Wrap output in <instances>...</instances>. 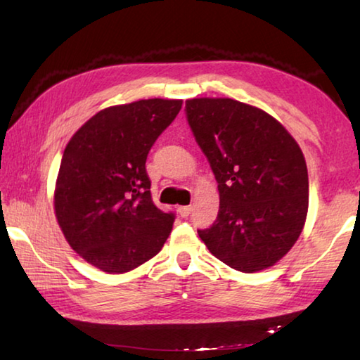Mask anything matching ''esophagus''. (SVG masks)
Masks as SVG:
<instances>
[{
    "instance_id": "34e87169",
    "label": "esophagus",
    "mask_w": 360,
    "mask_h": 360,
    "mask_svg": "<svg viewBox=\"0 0 360 360\" xmlns=\"http://www.w3.org/2000/svg\"><path fill=\"white\" fill-rule=\"evenodd\" d=\"M191 211H192L191 206H179L178 208V212L181 214V217H187L188 214H191Z\"/></svg>"
}]
</instances>
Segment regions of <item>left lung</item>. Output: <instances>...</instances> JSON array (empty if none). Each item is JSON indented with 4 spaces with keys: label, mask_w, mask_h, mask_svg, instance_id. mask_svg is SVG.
I'll return each instance as SVG.
<instances>
[{
    "label": "left lung",
    "mask_w": 360,
    "mask_h": 360,
    "mask_svg": "<svg viewBox=\"0 0 360 360\" xmlns=\"http://www.w3.org/2000/svg\"><path fill=\"white\" fill-rule=\"evenodd\" d=\"M188 125L208 157L219 188L211 229L198 230L210 252L243 273L281 260L308 214L303 152L281 122L231 98L186 101Z\"/></svg>",
    "instance_id": "obj_1"
}]
</instances>
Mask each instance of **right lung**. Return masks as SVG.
<instances>
[{"mask_svg": "<svg viewBox=\"0 0 360 360\" xmlns=\"http://www.w3.org/2000/svg\"><path fill=\"white\" fill-rule=\"evenodd\" d=\"M182 100L149 98L101 109L66 144L53 211L65 240L109 275L160 252L174 216L152 202L146 158Z\"/></svg>", "mask_w": 360, "mask_h": 360, "instance_id": "1", "label": "right lung"}]
</instances>
